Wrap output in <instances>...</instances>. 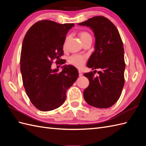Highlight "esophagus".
<instances>
[{"instance_id": "1", "label": "esophagus", "mask_w": 146, "mask_h": 146, "mask_svg": "<svg viewBox=\"0 0 146 146\" xmlns=\"http://www.w3.org/2000/svg\"><path fill=\"white\" fill-rule=\"evenodd\" d=\"M78 74H79V76H80V77H81V76H83V74H82V72L80 71V70H78Z\"/></svg>"}]
</instances>
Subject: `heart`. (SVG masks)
I'll return each mask as SVG.
<instances>
[{
	"label": "heart",
	"instance_id": "b5f03b06",
	"mask_svg": "<svg viewBox=\"0 0 146 146\" xmlns=\"http://www.w3.org/2000/svg\"><path fill=\"white\" fill-rule=\"evenodd\" d=\"M80 36L82 41L85 40V39L88 38H92L91 35L87 32H85V31L80 33ZM86 60V57L84 56L80 55H74L69 58V63L76 66L78 68H80L85 63Z\"/></svg>",
	"mask_w": 146,
	"mask_h": 146
}]
</instances>
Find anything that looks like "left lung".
<instances>
[{"label": "left lung", "mask_w": 146, "mask_h": 146, "mask_svg": "<svg viewBox=\"0 0 146 146\" xmlns=\"http://www.w3.org/2000/svg\"><path fill=\"white\" fill-rule=\"evenodd\" d=\"M78 25L90 27L96 38L95 50L87 66L96 71L84 74L90 84L83 92L86 102L96 108H107L118 100L124 85V49L116 26L106 17L99 16ZM95 74V73H94Z\"/></svg>", "instance_id": "1"}]
</instances>
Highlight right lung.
Segmentation results:
<instances>
[{
    "label": "right lung",
    "mask_w": 146,
    "mask_h": 146,
    "mask_svg": "<svg viewBox=\"0 0 146 146\" xmlns=\"http://www.w3.org/2000/svg\"><path fill=\"white\" fill-rule=\"evenodd\" d=\"M74 25L42 20L25 34L20 60L22 78L31 102L41 111H51L63 105L68 89L78 78V70L72 65L63 66L61 72L51 68L53 61L58 62L63 55L66 35ZM61 61V64L65 63Z\"/></svg>",
    "instance_id": "add662e5"
}]
</instances>
